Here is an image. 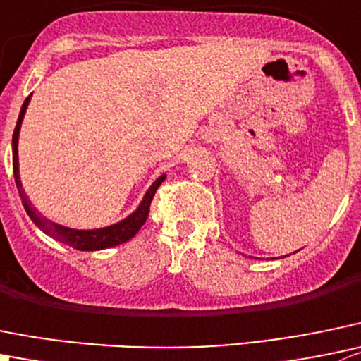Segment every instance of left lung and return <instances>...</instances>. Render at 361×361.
Here are the masks:
<instances>
[{
    "instance_id": "8db88e82",
    "label": "left lung",
    "mask_w": 361,
    "mask_h": 361,
    "mask_svg": "<svg viewBox=\"0 0 361 361\" xmlns=\"http://www.w3.org/2000/svg\"><path fill=\"white\" fill-rule=\"evenodd\" d=\"M284 257H286V255H284Z\"/></svg>"
}]
</instances>
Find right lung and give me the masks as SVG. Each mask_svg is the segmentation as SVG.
<instances>
[{
	"mask_svg": "<svg viewBox=\"0 0 361 361\" xmlns=\"http://www.w3.org/2000/svg\"><path fill=\"white\" fill-rule=\"evenodd\" d=\"M30 100H31V95L24 100L23 107H20L19 120H17L16 130H13V137H12V157H13V178H16L17 190H19L24 209H26L30 219L35 222V226H37L40 231H44L47 236L54 238V240H59L65 245H70V247L77 248V250H86V252L116 247V245L125 243V241H128L130 238H134L135 233L141 229L142 224H145L146 219H148L152 199L153 195H155L157 188H159L160 185H162V181L166 180V174H162V176H159L155 181H153L152 187L146 190L142 201L139 202V206L130 213V215L125 216V219L120 220V222L113 224V226L99 227V229H73V227H66L58 222H52L51 219L42 215V213L31 204V201L27 199L26 192H24L23 188V181H20V174H19V148H17V146H19L20 125H23L24 114H26L27 106H30Z\"/></svg>",
	"mask_w": 361,
	"mask_h": 361,
	"instance_id": "1",
	"label": "right lung"
}]
</instances>
